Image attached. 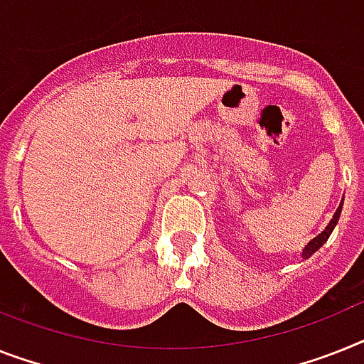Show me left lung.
Instances as JSON below:
<instances>
[{"label": "left lung", "instance_id": "obj_1", "mask_svg": "<svg viewBox=\"0 0 364 364\" xmlns=\"http://www.w3.org/2000/svg\"><path fill=\"white\" fill-rule=\"evenodd\" d=\"M342 204H344V197H342V200H341V204H338L337 212H335V214H333L331 221H329V223H327L326 229H323L322 232L318 234L316 238H312L311 242H309L307 245H305V247H303L301 258H305V260H307V258H311L312 255L316 253L318 249L322 247L323 243L327 242V238H329V236H331L333 229H335V227H337V223H338V218H341V212H342Z\"/></svg>", "mask_w": 364, "mask_h": 364}]
</instances>
